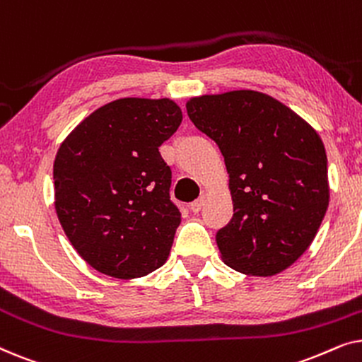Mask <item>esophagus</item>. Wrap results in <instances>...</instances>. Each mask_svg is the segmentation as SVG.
<instances>
[{"label":"esophagus","instance_id":"1","mask_svg":"<svg viewBox=\"0 0 362 362\" xmlns=\"http://www.w3.org/2000/svg\"><path fill=\"white\" fill-rule=\"evenodd\" d=\"M204 202H206V196H201L199 199L192 202V204H191V211H192V212H199V211L202 209V206H204Z\"/></svg>","mask_w":362,"mask_h":362}]
</instances>
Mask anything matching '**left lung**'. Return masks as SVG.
Here are the masks:
<instances>
[{"label": "left lung", "mask_w": 362, "mask_h": 362, "mask_svg": "<svg viewBox=\"0 0 362 362\" xmlns=\"http://www.w3.org/2000/svg\"><path fill=\"white\" fill-rule=\"evenodd\" d=\"M187 115L224 155L234 216L217 232L226 265L272 276L313 242L329 204L328 160L318 132L257 90L191 97Z\"/></svg>", "instance_id": "8db88e82"}]
</instances>
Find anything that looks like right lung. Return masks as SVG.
<instances>
[{
  "label": "right lung",
  "mask_w": 362,
  "mask_h": 362,
  "mask_svg": "<svg viewBox=\"0 0 362 362\" xmlns=\"http://www.w3.org/2000/svg\"><path fill=\"white\" fill-rule=\"evenodd\" d=\"M171 98L125 97L83 118L54 160V206L77 254L100 274L140 279L165 264L181 224L158 151L177 130Z\"/></svg>",
  "instance_id": "right-lung-1"
}]
</instances>
